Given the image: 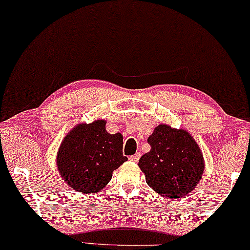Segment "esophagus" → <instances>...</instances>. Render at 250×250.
<instances>
[{
  "mask_svg": "<svg viewBox=\"0 0 250 250\" xmlns=\"http://www.w3.org/2000/svg\"><path fill=\"white\" fill-rule=\"evenodd\" d=\"M140 157H141V153H140V152H137V153H135L134 156L129 157V160H130V162H134V163H136V162H137L138 159H140Z\"/></svg>",
  "mask_w": 250,
  "mask_h": 250,
  "instance_id": "esophagus-1",
  "label": "esophagus"
}]
</instances>
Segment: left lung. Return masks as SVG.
<instances>
[{"label": "left lung", "instance_id": "obj_1", "mask_svg": "<svg viewBox=\"0 0 250 250\" xmlns=\"http://www.w3.org/2000/svg\"><path fill=\"white\" fill-rule=\"evenodd\" d=\"M147 142L151 150L138 162L147 185L168 198H180L194 190L204 172V159L191 135L159 125Z\"/></svg>", "mask_w": 250, "mask_h": 250}]
</instances>
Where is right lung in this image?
Segmentation results:
<instances>
[{"mask_svg":"<svg viewBox=\"0 0 250 250\" xmlns=\"http://www.w3.org/2000/svg\"><path fill=\"white\" fill-rule=\"evenodd\" d=\"M105 120L80 123L62 141L56 164L64 182L78 192L96 194L110 181L123 156V136L106 131Z\"/></svg>","mask_w":250,"mask_h":250,"instance_id":"add662e5","label":"right lung"}]
</instances>
